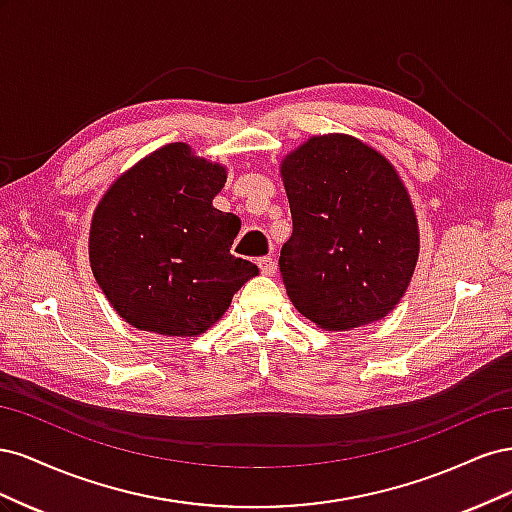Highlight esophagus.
Instances as JSON below:
<instances>
[{
    "instance_id": "obj_1",
    "label": "esophagus",
    "mask_w": 512,
    "mask_h": 512,
    "mask_svg": "<svg viewBox=\"0 0 512 512\" xmlns=\"http://www.w3.org/2000/svg\"><path fill=\"white\" fill-rule=\"evenodd\" d=\"M258 269L262 275H275V262L273 258H258Z\"/></svg>"
}]
</instances>
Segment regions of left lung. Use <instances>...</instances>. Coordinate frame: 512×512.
<instances>
[{"label":"left lung","instance_id":"1","mask_svg":"<svg viewBox=\"0 0 512 512\" xmlns=\"http://www.w3.org/2000/svg\"><path fill=\"white\" fill-rule=\"evenodd\" d=\"M292 235L280 271L292 305L324 331L391 314L416 269L410 194L380 151L350 134L307 138L280 164Z\"/></svg>","mask_w":512,"mask_h":512}]
</instances>
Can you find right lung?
<instances>
[{
	"mask_svg": "<svg viewBox=\"0 0 512 512\" xmlns=\"http://www.w3.org/2000/svg\"><path fill=\"white\" fill-rule=\"evenodd\" d=\"M226 168L170 143L119 175L89 228V265L134 329L196 337L218 322L258 267L230 247L241 220L213 207Z\"/></svg>",
	"mask_w": 512,
	"mask_h": 512,
	"instance_id": "obj_1",
	"label": "right lung"
}]
</instances>
